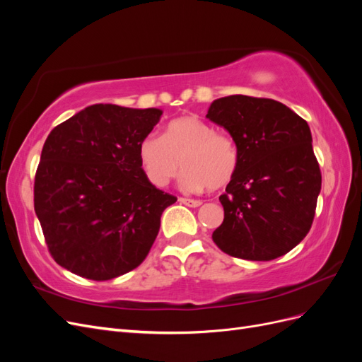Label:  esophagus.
Masks as SVG:
<instances>
[{"label": "esophagus", "instance_id": "1", "mask_svg": "<svg viewBox=\"0 0 362 362\" xmlns=\"http://www.w3.org/2000/svg\"><path fill=\"white\" fill-rule=\"evenodd\" d=\"M178 201H180L181 204H184V205L192 206V208H198V206H201V205H202V202H201V201H198V199H187V198H180Z\"/></svg>", "mask_w": 362, "mask_h": 362}]
</instances>
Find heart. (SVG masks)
<instances>
[{
    "mask_svg": "<svg viewBox=\"0 0 362 362\" xmlns=\"http://www.w3.org/2000/svg\"><path fill=\"white\" fill-rule=\"evenodd\" d=\"M139 160L146 178L157 187L177 178L182 168L185 190H217L234 178L238 149L231 137L216 133L205 120L189 115L170 120L163 136H145L139 145Z\"/></svg>",
    "mask_w": 362,
    "mask_h": 362,
    "instance_id": "1",
    "label": "heart"
}]
</instances>
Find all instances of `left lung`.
<instances>
[{
    "label": "left lung",
    "instance_id": "1",
    "mask_svg": "<svg viewBox=\"0 0 362 362\" xmlns=\"http://www.w3.org/2000/svg\"><path fill=\"white\" fill-rule=\"evenodd\" d=\"M206 117L223 127L238 149V168L221 194L225 217L213 242L250 261L286 255L308 234L322 172L306 120L269 98H218Z\"/></svg>",
    "mask_w": 362,
    "mask_h": 362
}]
</instances>
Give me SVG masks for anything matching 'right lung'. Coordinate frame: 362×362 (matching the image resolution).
<instances>
[{
    "label": "right lung",
    "instance_id": "add662e5",
    "mask_svg": "<svg viewBox=\"0 0 362 362\" xmlns=\"http://www.w3.org/2000/svg\"><path fill=\"white\" fill-rule=\"evenodd\" d=\"M160 108L86 107L54 128L35 178V211L54 261L108 281L146 258L163 211L177 202L146 178L139 145Z\"/></svg>",
    "mask_w": 362,
    "mask_h": 362
}]
</instances>
